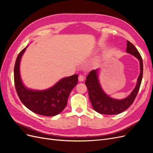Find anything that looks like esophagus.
I'll return each instance as SVG.
<instances>
[{
  "instance_id": "1",
  "label": "esophagus",
  "mask_w": 153,
  "mask_h": 153,
  "mask_svg": "<svg viewBox=\"0 0 153 153\" xmlns=\"http://www.w3.org/2000/svg\"><path fill=\"white\" fill-rule=\"evenodd\" d=\"M78 80H79L80 82H83L84 80V76L82 75H80L79 76H78Z\"/></svg>"
}]
</instances>
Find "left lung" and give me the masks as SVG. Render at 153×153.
<instances>
[{
  "mask_svg": "<svg viewBox=\"0 0 153 153\" xmlns=\"http://www.w3.org/2000/svg\"><path fill=\"white\" fill-rule=\"evenodd\" d=\"M126 52L130 53L138 59L140 62V75L138 77L135 89L126 98L116 100L106 94L101 88L98 78V69L89 72L86 78L85 84L87 87L89 97L92 108L101 114H119L126 110L135 100L139 91L143 75V62L140 53L131 43L127 41Z\"/></svg>",
  "mask_w": 153,
  "mask_h": 153,
  "instance_id": "left-lung-1",
  "label": "left lung"
}]
</instances>
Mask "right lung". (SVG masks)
<instances>
[{
	"label": "right lung",
	"instance_id": "add662e5",
	"mask_svg": "<svg viewBox=\"0 0 153 153\" xmlns=\"http://www.w3.org/2000/svg\"><path fill=\"white\" fill-rule=\"evenodd\" d=\"M27 47L18 54L14 68V80L18 96L23 104L32 112L45 116H55L65 108L69 94L78 84V75L63 78L46 90L28 89L23 84L20 73V61Z\"/></svg>",
	"mask_w": 153,
	"mask_h": 153
}]
</instances>
